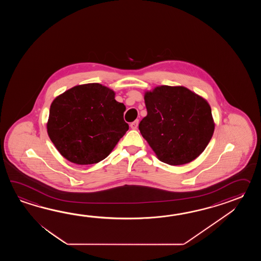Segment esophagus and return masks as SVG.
<instances>
[{"label": "esophagus", "instance_id": "esophagus-1", "mask_svg": "<svg viewBox=\"0 0 261 261\" xmlns=\"http://www.w3.org/2000/svg\"><path fill=\"white\" fill-rule=\"evenodd\" d=\"M139 120H135V121H133V122L130 123V128H133V129H136L137 127H138Z\"/></svg>", "mask_w": 261, "mask_h": 261}]
</instances>
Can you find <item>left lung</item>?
Segmentation results:
<instances>
[{
	"label": "left lung",
	"mask_w": 261,
	"mask_h": 261,
	"mask_svg": "<svg viewBox=\"0 0 261 261\" xmlns=\"http://www.w3.org/2000/svg\"><path fill=\"white\" fill-rule=\"evenodd\" d=\"M144 102L139 129L160 161L183 165L204 151L215 130L207 100L185 87L160 86L144 93Z\"/></svg>",
	"instance_id": "1"
}]
</instances>
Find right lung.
Masks as SVG:
<instances>
[{
	"instance_id": "1",
	"label": "right lung",
	"mask_w": 261,
	"mask_h": 261,
	"mask_svg": "<svg viewBox=\"0 0 261 261\" xmlns=\"http://www.w3.org/2000/svg\"><path fill=\"white\" fill-rule=\"evenodd\" d=\"M125 106L115 92L98 83L68 89L50 106V140L62 156L79 165L105 160L128 129Z\"/></svg>"
}]
</instances>
